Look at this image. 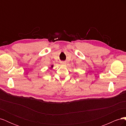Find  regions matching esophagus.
<instances>
[{"mask_svg": "<svg viewBox=\"0 0 126 126\" xmlns=\"http://www.w3.org/2000/svg\"><path fill=\"white\" fill-rule=\"evenodd\" d=\"M62 64H66V62H61L60 63Z\"/></svg>", "mask_w": 126, "mask_h": 126, "instance_id": "esophagus-1", "label": "esophagus"}]
</instances>
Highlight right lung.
Segmentation results:
<instances>
[{
    "label": "right lung",
    "instance_id": "right-lung-1",
    "mask_svg": "<svg viewBox=\"0 0 126 126\" xmlns=\"http://www.w3.org/2000/svg\"><path fill=\"white\" fill-rule=\"evenodd\" d=\"M54 67V66H53V65H52V66H51V68H52V67Z\"/></svg>",
    "mask_w": 126,
    "mask_h": 126
}]
</instances>
